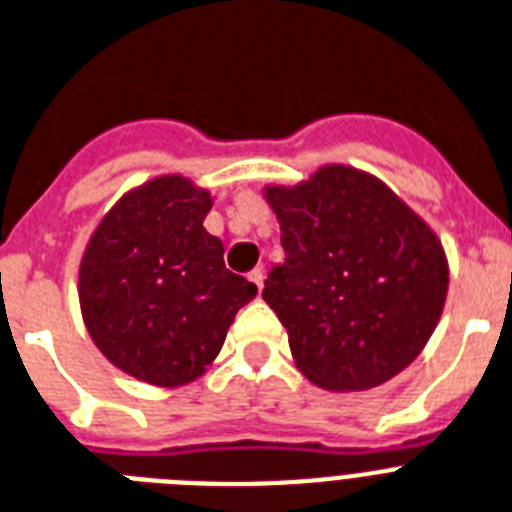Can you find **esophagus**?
I'll return each mask as SVG.
<instances>
[{"label":"esophagus","mask_w":512,"mask_h":512,"mask_svg":"<svg viewBox=\"0 0 512 512\" xmlns=\"http://www.w3.org/2000/svg\"><path fill=\"white\" fill-rule=\"evenodd\" d=\"M249 279L255 281V284H257V289H263V279H265V271H263V268H260V265H257L255 271H249Z\"/></svg>","instance_id":"1"}]
</instances>
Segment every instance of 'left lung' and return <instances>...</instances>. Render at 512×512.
I'll list each match as a JSON object with an SVG mask.
<instances>
[{
    "mask_svg": "<svg viewBox=\"0 0 512 512\" xmlns=\"http://www.w3.org/2000/svg\"><path fill=\"white\" fill-rule=\"evenodd\" d=\"M265 196L287 257L268 273L263 300L287 327L300 372L327 390H366L412 364L449 287L428 225L350 167Z\"/></svg>",
    "mask_w": 512,
    "mask_h": 512,
    "instance_id": "8db88e82",
    "label": "left lung"
}]
</instances>
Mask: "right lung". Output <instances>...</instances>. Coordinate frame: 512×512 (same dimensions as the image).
Wrapping results in <instances>:
<instances>
[{"mask_svg": "<svg viewBox=\"0 0 512 512\" xmlns=\"http://www.w3.org/2000/svg\"><path fill=\"white\" fill-rule=\"evenodd\" d=\"M212 201L185 177L127 193L92 233L79 271L84 324L103 356L151 385L196 380L257 287L204 231Z\"/></svg>", "mask_w": 512, "mask_h": 512, "instance_id": "1", "label": "right lung"}]
</instances>
